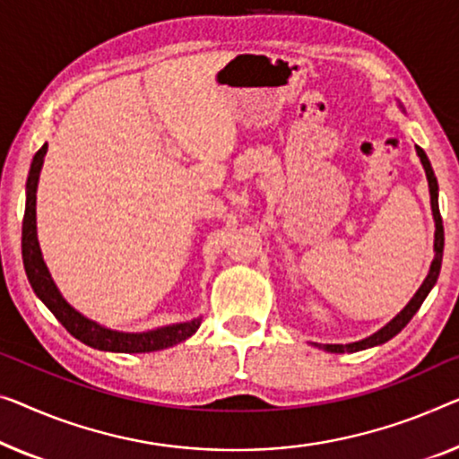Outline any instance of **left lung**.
Returning a JSON list of instances; mask_svg holds the SVG:
<instances>
[{"mask_svg": "<svg viewBox=\"0 0 459 459\" xmlns=\"http://www.w3.org/2000/svg\"><path fill=\"white\" fill-rule=\"evenodd\" d=\"M400 108H402V105H400ZM402 111H404V108H402ZM416 154H419V159L422 162V169H425L427 181H429L430 210H433V221H435V243H433L435 255H433V262H430L427 278L422 280L419 290H416L414 297L408 300V305L404 307V309H402L398 316L389 321V324L383 325L381 330H377L375 333H371V336L362 338L359 342H351V344H317V342H311L313 346L321 348V351L336 352V354H340V352H359V351H367V348L385 344L387 340L398 336V333L404 330L408 321L416 316V311L420 309V305L425 303L429 292L433 290V286L437 284V278H439V272H441V262H443V241H446V237H443L441 212H439V186H437V177L433 173V167H430V160H429V156L425 154V150H422L420 146H416Z\"/></svg>", "mask_w": 459, "mask_h": 459, "instance_id": "8db88e82", "label": "left lung"}]
</instances>
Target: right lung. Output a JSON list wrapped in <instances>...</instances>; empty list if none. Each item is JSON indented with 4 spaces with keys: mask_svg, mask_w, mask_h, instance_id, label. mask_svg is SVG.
<instances>
[{
    "mask_svg": "<svg viewBox=\"0 0 459 459\" xmlns=\"http://www.w3.org/2000/svg\"><path fill=\"white\" fill-rule=\"evenodd\" d=\"M47 143L40 146V150L34 154L29 170V179H26V208H24V221H22V259L24 270L29 276V282L32 286L34 295L43 300L47 309H49L61 325L72 333L74 338L84 342L86 346L97 348V351L105 352H156L170 348L179 342L187 340L197 332L202 324V317H195L191 321H183V324H170L162 327H154L148 332H119L111 330V327L100 325L99 321L88 319L82 316L78 309L67 303L61 295L57 284L51 278V272L47 268L43 253H40L39 237H37V187L40 169H43Z\"/></svg>",
    "mask_w": 459,
    "mask_h": 459,
    "instance_id": "add662e5",
    "label": "right lung"
}]
</instances>
